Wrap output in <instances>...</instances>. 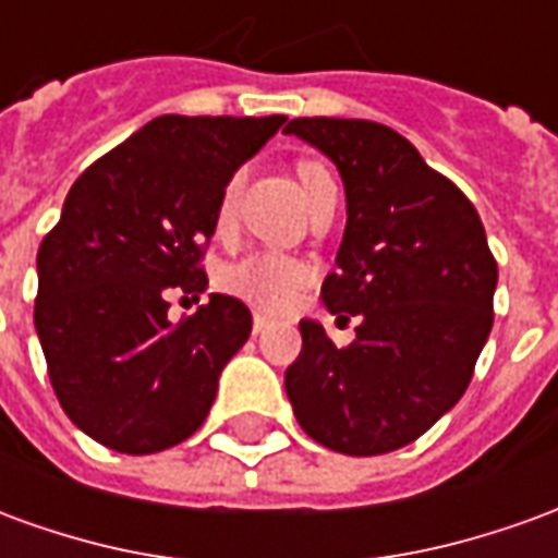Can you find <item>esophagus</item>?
<instances>
[{
  "instance_id": "obj_1",
  "label": "esophagus",
  "mask_w": 558,
  "mask_h": 558,
  "mask_svg": "<svg viewBox=\"0 0 558 558\" xmlns=\"http://www.w3.org/2000/svg\"><path fill=\"white\" fill-rule=\"evenodd\" d=\"M268 326H271V319H268V316L254 314V335H263V331H266Z\"/></svg>"
}]
</instances>
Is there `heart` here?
<instances>
[{
    "mask_svg": "<svg viewBox=\"0 0 558 558\" xmlns=\"http://www.w3.org/2000/svg\"><path fill=\"white\" fill-rule=\"evenodd\" d=\"M295 172H299L304 196L314 194L319 184L335 182L326 163H319V160H299ZM235 187H239V179H232L227 184V194H223V203H220L223 218L230 215ZM304 280H307V268L290 259V256L280 254L247 256V259H239V263L223 268V275H220L223 290L239 295L244 302L256 304V307H263V311H283L295 299V292L302 290Z\"/></svg>",
    "mask_w": 558,
    "mask_h": 558,
    "instance_id": "b5f03b06",
    "label": "heart"
}]
</instances>
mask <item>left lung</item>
<instances>
[{
    "mask_svg": "<svg viewBox=\"0 0 558 558\" xmlns=\"http://www.w3.org/2000/svg\"><path fill=\"white\" fill-rule=\"evenodd\" d=\"M283 131L335 160L343 179L347 230L323 302L362 319L343 350L319 323H299L287 398L319 445L388 454L463 398L493 328L499 268L466 194L398 131L328 116L292 119Z\"/></svg>",
    "mask_w": 558,
    "mask_h": 558,
    "instance_id": "left-lung-1",
    "label": "left lung"
}]
</instances>
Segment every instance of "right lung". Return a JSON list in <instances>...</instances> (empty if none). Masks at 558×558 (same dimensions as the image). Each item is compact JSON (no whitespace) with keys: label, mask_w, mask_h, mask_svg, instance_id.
Segmentation results:
<instances>
[{"label":"right lung","mask_w":558,"mask_h":558,"mask_svg":"<svg viewBox=\"0 0 558 558\" xmlns=\"http://www.w3.org/2000/svg\"><path fill=\"white\" fill-rule=\"evenodd\" d=\"M287 116H158L68 191L38 247L35 331L62 410L119 454H155L206 421L251 311L211 292L170 323V290L199 299L203 251L232 172Z\"/></svg>","instance_id":"add662e5"}]
</instances>
